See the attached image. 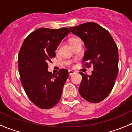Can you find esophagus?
I'll return each instance as SVG.
<instances>
[{
	"label": "esophagus",
	"instance_id": "1",
	"mask_svg": "<svg viewBox=\"0 0 132 132\" xmlns=\"http://www.w3.org/2000/svg\"><path fill=\"white\" fill-rule=\"evenodd\" d=\"M68 73H69V76H71V75H73V74L75 73V71H72V70H69L68 71Z\"/></svg>",
	"mask_w": 132,
	"mask_h": 132
}]
</instances>
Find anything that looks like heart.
I'll use <instances>...</instances> for the list:
<instances>
[{
	"instance_id": "heart-1",
	"label": "heart",
	"mask_w": 132,
	"mask_h": 132,
	"mask_svg": "<svg viewBox=\"0 0 132 132\" xmlns=\"http://www.w3.org/2000/svg\"><path fill=\"white\" fill-rule=\"evenodd\" d=\"M78 39H78V38H73V39H71L70 40V43H73V42L75 41V40H78Z\"/></svg>"
}]
</instances>
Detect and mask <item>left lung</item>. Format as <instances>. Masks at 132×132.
<instances>
[{"instance_id":"8db88e82","label":"left lung","mask_w":132,"mask_h":132,"mask_svg":"<svg viewBox=\"0 0 132 132\" xmlns=\"http://www.w3.org/2000/svg\"><path fill=\"white\" fill-rule=\"evenodd\" d=\"M69 29L85 43L83 65L87 68L93 65L91 76L79 72L82 77L79 93L88 102H100L110 93L118 75L117 44L109 32L96 23L86 22Z\"/></svg>"}]
</instances>
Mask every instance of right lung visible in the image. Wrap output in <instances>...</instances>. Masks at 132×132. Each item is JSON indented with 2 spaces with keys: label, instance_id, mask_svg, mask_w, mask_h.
Here are the masks:
<instances>
[{
  "label": "right lung",
  "instance_id": "right-lung-1",
  "mask_svg": "<svg viewBox=\"0 0 132 132\" xmlns=\"http://www.w3.org/2000/svg\"><path fill=\"white\" fill-rule=\"evenodd\" d=\"M70 33L68 28H39L23 42L18 55L21 81L26 95L36 106L50 109L61 99L68 71L60 69L56 75L48 72L47 63L56 56L61 40Z\"/></svg>",
  "mask_w": 132,
  "mask_h": 132
}]
</instances>
